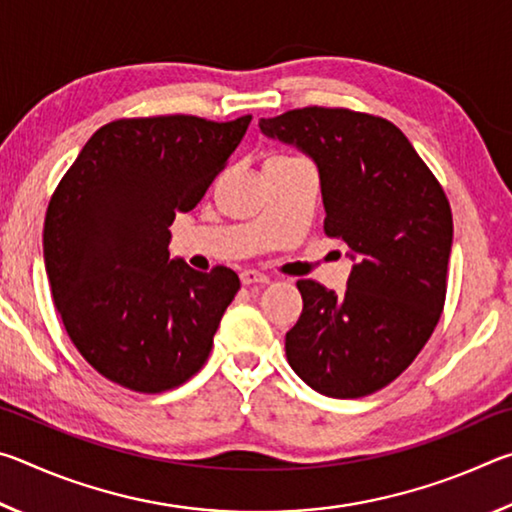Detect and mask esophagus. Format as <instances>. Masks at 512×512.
Masks as SVG:
<instances>
[{
	"label": "esophagus",
	"instance_id": "esophagus-1",
	"mask_svg": "<svg viewBox=\"0 0 512 512\" xmlns=\"http://www.w3.org/2000/svg\"><path fill=\"white\" fill-rule=\"evenodd\" d=\"M241 284H268L271 282V277L268 275H264V273H259V271H253V268H248V271H241Z\"/></svg>",
	"mask_w": 512,
	"mask_h": 512
}]
</instances>
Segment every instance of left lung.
Wrapping results in <instances>:
<instances>
[{
  "instance_id": "8db88e82",
  "label": "left lung",
  "mask_w": 512,
  "mask_h": 512,
  "mask_svg": "<svg viewBox=\"0 0 512 512\" xmlns=\"http://www.w3.org/2000/svg\"><path fill=\"white\" fill-rule=\"evenodd\" d=\"M259 128L318 164L325 235L357 259L341 296L298 280L302 314L284 343L291 368L329 397L381 391L443 314L454 235L445 189L384 117L307 106L259 119Z\"/></svg>"
}]
</instances>
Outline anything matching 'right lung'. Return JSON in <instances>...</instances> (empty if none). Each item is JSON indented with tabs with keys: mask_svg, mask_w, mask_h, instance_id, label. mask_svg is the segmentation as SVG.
<instances>
[{
	"mask_svg": "<svg viewBox=\"0 0 512 512\" xmlns=\"http://www.w3.org/2000/svg\"><path fill=\"white\" fill-rule=\"evenodd\" d=\"M250 119H115L51 194L42 244L56 309L83 359L128 391H171L210 357L239 277L169 259V225L201 203Z\"/></svg>",
	"mask_w": 512,
	"mask_h": 512,
	"instance_id": "right-lung-1",
	"label": "right lung"
}]
</instances>
